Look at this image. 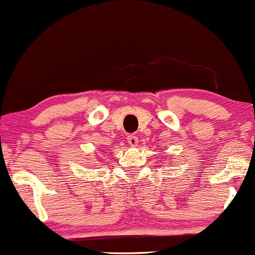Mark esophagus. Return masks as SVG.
Returning <instances> with one entry per match:
<instances>
[{"label":"esophagus","mask_w":255,"mask_h":255,"mask_svg":"<svg viewBox=\"0 0 255 255\" xmlns=\"http://www.w3.org/2000/svg\"><path fill=\"white\" fill-rule=\"evenodd\" d=\"M128 142H129L131 146H136L137 142H139V139H137V136H135V135H129V136H128Z\"/></svg>","instance_id":"34e87169"}]
</instances>
